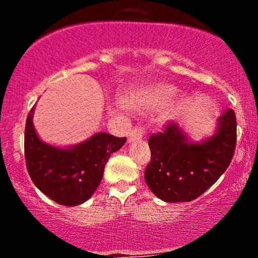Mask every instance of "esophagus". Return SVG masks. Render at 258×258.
<instances>
[{"label": "esophagus", "mask_w": 258, "mask_h": 258, "mask_svg": "<svg viewBox=\"0 0 258 258\" xmlns=\"http://www.w3.org/2000/svg\"><path fill=\"white\" fill-rule=\"evenodd\" d=\"M143 136V130L141 127H135L128 135V143H133V142L138 141V139L142 138Z\"/></svg>", "instance_id": "34e87169"}]
</instances>
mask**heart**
Segmentation results:
<instances>
[{
	"label": "heart",
	"instance_id": "obj_1",
	"mask_svg": "<svg viewBox=\"0 0 258 258\" xmlns=\"http://www.w3.org/2000/svg\"><path fill=\"white\" fill-rule=\"evenodd\" d=\"M176 93V88L171 85L158 84L148 87L147 90L139 92L138 94L130 97L126 100L127 106L135 110H147V109L155 108V106L161 105L162 103L166 102L168 98ZM185 104V96L179 94L174 98L170 104L167 105L165 110V117H173L182 110Z\"/></svg>",
	"mask_w": 258,
	"mask_h": 258
}]
</instances>
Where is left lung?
Listing matches in <instances>:
<instances>
[{
	"label": "left lung",
	"instance_id": "1",
	"mask_svg": "<svg viewBox=\"0 0 258 258\" xmlns=\"http://www.w3.org/2000/svg\"><path fill=\"white\" fill-rule=\"evenodd\" d=\"M152 160L144 172L148 186L166 203L191 201L216 183L232 161L236 143V119L226 109L216 120L214 133L193 141L178 123L149 138Z\"/></svg>",
	"mask_w": 258,
	"mask_h": 258
}]
</instances>
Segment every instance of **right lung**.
Returning a JSON list of instances; mask_svg holds the SVG:
<instances>
[{
    "mask_svg": "<svg viewBox=\"0 0 258 258\" xmlns=\"http://www.w3.org/2000/svg\"><path fill=\"white\" fill-rule=\"evenodd\" d=\"M35 106L25 125L24 150L28 172L34 184L49 199L64 206H78L93 195L112 153L126 143L105 132L94 133L75 146L46 143L35 130Z\"/></svg>",
    "mask_w": 258,
    "mask_h": 258,
    "instance_id": "obj_1",
    "label": "right lung"
}]
</instances>
